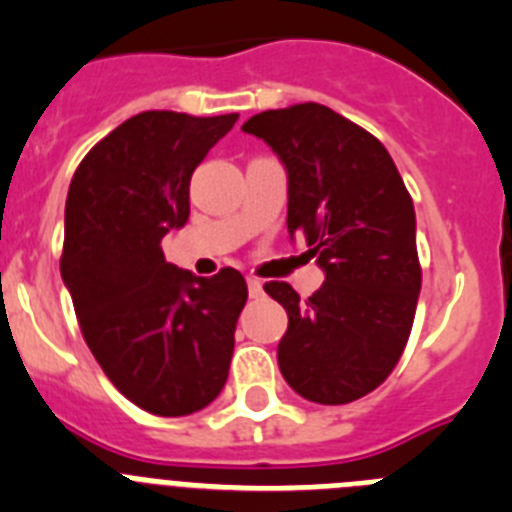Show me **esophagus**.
I'll return each mask as SVG.
<instances>
[{
	"mask_svg": "<svg viewBox=\"0 0 512 512\" xmlns=\"http://www.w3.org/2000/svg\"><path fill=\"white\" fill-rule=\"evenodd\" d=\"M248 295H251V297H261V295H264V284H261L259 279L248 277Z\"/></svg>",
	"mask_w": 512,
	"mask_h": 512,
	"instance_id": "obj_1",
	"label": "esophagus"
}]
</instances>
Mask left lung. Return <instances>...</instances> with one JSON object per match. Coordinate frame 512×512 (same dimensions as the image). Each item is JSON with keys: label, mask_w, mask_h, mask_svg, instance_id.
Segmentation results:
<instances>
[{"label": "left lung", "mask_w": 512, "mask_h": 512, "mask_svg": "<svg viewBox=\"0 0 512 512\" xmlns=\"http://www.w3.org/2000/svg\"><path fill=\"white\" fill-rule=\"evenodd\" d=\"M243 130L282 158L287 230L325 271L302 302L287 282L264 284L289 318L277 348L282 377L320 405L359 400L390 377L413 328L420 261L410 192L387 148L325 104L266 110Z\"/></svg>", "instance_id": "1"}]
</instances>
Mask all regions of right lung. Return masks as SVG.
Returning a JSON list of instances; mask_svg holds the SVG:
<instances>
[{
  "instance_id": "add662e5",
  "label": "right lung",
  "mask_w": 512,
  "mask_h": 512,
  "mask_svg": "<svg viewBox=\"0 0 512 512\" xmlns=\"http://www.w3.org/2000/svg\"><path fill=\"white\" fill-rule=\"evenodd\" d=\"M235 120L140 112L84 156L66 197L61 277L81 336L117 390L161 418L220 395L248 300L241 271L194 277L161 248L187 223L194 169Z\"/></svg>"
}]
</instances>
